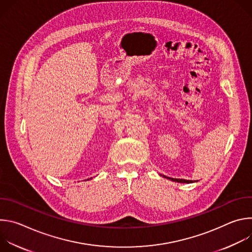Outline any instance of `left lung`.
Masks as SVG:
<instances>
[{
  "label": "left lung",
  "instance_id": "left-lung-1",
  "mask_svg": "<svg viewBox=\"0 0 252 252\" xmlns=\"http://www.w3.org/2000/svg\"><path fill=\"white\" fill-rule=\"evenodd\" d=\"M163 177L167 178V179H170V181L172 182H176V183H181V184H191L193 183L192 181H187V179H181V178H171V177H168V176H165V175H162Z\"/></svg>",
  "mask_w": 252,
  "mask_h": 252
}]
</instances>
